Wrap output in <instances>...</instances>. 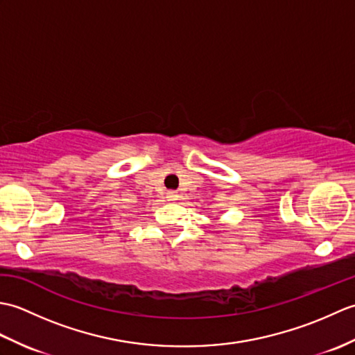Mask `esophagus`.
Wrapping results in <instances>:
<instances>
[{"label": "esophagus", "instance_id": "1", "mask_svg": "<svg viewBox=\"0 0 355 355\" xmlns=\"http://www.w3.org/2000/svg\"><path fill=\"white\" fill-rule=\"evenodd\" d=\"M166 198H168L169 201L177 200V192H168V195H166Z\"/></svg>", "mask_w": 355, "mask_h": 355}]
</instances>
